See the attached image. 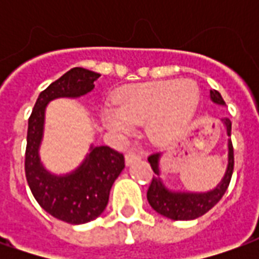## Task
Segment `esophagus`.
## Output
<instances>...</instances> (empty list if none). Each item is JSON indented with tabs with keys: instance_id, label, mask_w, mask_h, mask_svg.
<instances>
[{
	"instance_id": "esophagus-1",
	"label": "esophagus",
	"mask_w": 259,
	"mask_h": 259,
	"mask_svg": "<svg viewBox=\"0 0 259 259\" xmlns=\"http://www.w3.org/2000/svg\"><path fill=\"white\" fill-rule=\"evenodd\" d=\"M140 159H141L140 154L130 152V154H126V157H124V162H126V165H130V163L136 162V161H140Z\"/></svg>"
}]
</instances>
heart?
<instances>
[{
	"label": "heart",
	"mask_w": 259,
	"mask_h": 259,
	"mask_svg": "<svg viewBox=\"0 0 259 259\" xmlns=\"http://www.w3.org/2000/svg\"><path fill=\"white\" fill-rule=\"evenodd\" d=\"M115 109L101 113L109 132L127 136L133 124H144L154 143L169 144L190 126L200 105V89L193 80H162L124 87L113 100Z\"/></svg>",
	"instance_id": "heart-1"
}]
</instances>
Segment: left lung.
Returning <instances> with one entry per match:
<instances>
[{
    "mask_svg": "<svg viewBox=\"0 0 259 259\" xmlns=\"http://www.w3.org/2000/svg\"><path fill=\"white\" fill-rule=\"evenodd\" d=\"M211 100L218 105H225L222 96L219 91L211 90ZM223 124L226 126V133L230 137L232 132V122L230 119H222ZM159 159L161 154H152L148 157V162L151 165L155 176L152 178V182L148 191H147V200L150 202L154 211L161 213L162 217H166L174 221H191L195 218L202 217L204 213L215 206L221 201L223 194L226 193L232 179L234 166V155L232 141L228 140V166L226 172L223 175L221 183L211 191L206 193H189V191H172L168 187H165L161 180V170H159Z\"/></svg>",
    "mask_w": 259,
    "mask_h": 259,
    "instance_id": "1",
    "label": "left lung"
}]
</instances>
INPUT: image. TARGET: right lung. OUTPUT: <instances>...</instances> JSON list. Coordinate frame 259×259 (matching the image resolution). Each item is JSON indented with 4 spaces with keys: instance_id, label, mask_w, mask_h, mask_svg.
I'll return each instance as SVG.
<instances>
[{
    "instance_id": "obj_1",
    "label": "right lung",
    "mask_w": 259,
    "mask_h": 259,
    "mask_svg": "<svg viewBox=\"0 0 259 259\" xmlns=\"http://www.w3.org/2000/svg\"><path fill=\"white\" fill-rule=\"evenodd\" d=\"M100 76L84 68L70 69L40 93L29 118L25 155L29 187L44 211L72 225L90 222L104 212L113 182L124 168V158L123 154L107 146H91L84 161L73 172L68 175L48 172L38 155L46 108L55 98H77L90 93Z\"/></svg>"
}]
</instances>
